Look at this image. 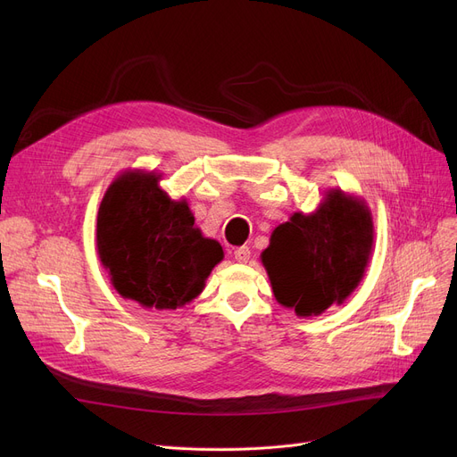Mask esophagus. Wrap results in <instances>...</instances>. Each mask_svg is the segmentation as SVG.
Returning <instances> with one entry per match:
<instances>
[{"label": "esophagus", "instance_id": "1", "mask_svg": "<svg viewBox=\"0 0 457 457\" xmlns=\"http://www.w3.org/2000/svg\"><path fill=\"white\" fill-rule=\"evenodd\" d=\"M233 257H235L237 262H248V259H250V248H248V246L237 248V250L233 252Z\"/></svg>", "mask_w": 457, "mask_h": 457}]
</instances>
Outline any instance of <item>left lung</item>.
<instances>
[{
    "label": "left lung",
    "instance_id": "8db88e82",
    "mask_svg": "<svg viewBox=\"0 0 457 457\" xmlns=\"http://www.w3.org/2000/svg\"><path fill=\"white\" fill-rule=\"evenodd\" d=\"M374 248L372 212L365 200L329 188L313 212H295L261 252L278 303L298 317H319L357 289Z\"/></svg>",
    "mask_w": 457,
    "mask_h": 457
}]
</instances>
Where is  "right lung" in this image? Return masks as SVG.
Returning a JSON list of instances; mask_svg holds the SVG:
<instances>
[{
    "label": "right lung",
    "instance_id": "right-lung-1",
    "mask_svg": "<svg viewBox=\"0 0 457 457\" xmlns=\"http://www.w3.org/2000/svg\"><path fill=\"white\" fill-rule=\"evenodd\" d=\"M162 174L124 170L105 190L96 246L116 293L144 309H178L198 298L222 246L195 226L185 198L159 187Z\"/></svg>",
    "mask_w": 457,
    "mask_h": 457
}]
</instances>
